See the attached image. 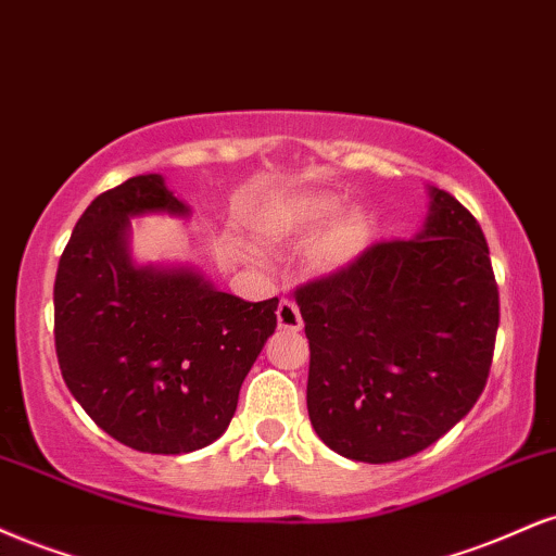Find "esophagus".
Listing matches in <instances>:
<instances>
[{
    "label": "esophagus",
    "instance_id": "1",
    "mask_svg": "<svg viewBox=\"0 0 556 556\" xmlns=\"http://www.w3.org/2000/svg\"><path fill=\"white\" fill-rule=\"evenodd\" d=\"M277 324L285 331H300L303 329V316H300L298 305L292 300H282L277 307Z\"/></svg>",
    "mask_w": 556,
    "mask_h": 556
}]
</instances>
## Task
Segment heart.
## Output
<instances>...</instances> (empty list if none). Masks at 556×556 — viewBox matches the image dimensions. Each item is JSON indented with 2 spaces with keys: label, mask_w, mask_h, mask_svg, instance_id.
<instances>
[{
  "label": "heart",
  "mask_w": 556,
  "mask_h": 556,
  "mask_svg": "<svg viewBox=\"0 0 556 556\" xmlns=\"http://www.w3.org/2000/svg\"><path fill=\"white\" fill-rule=\"evenodd\" d=\"M339 210V199L329 193H313V197L292 199L269 212L264 223V232L271 240L307 238L316 232L333 212ZM372 243V225L365 212L344 210L333 217L326 232L318 240L316 261L320 269L337 271L357 261Z\"/></svg>",
  "instance_id": "1"
}]
</instances>
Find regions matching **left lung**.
<instances>
[{"mask_svg":"<svg viewBox=\"0 0 556 556\" xmlns=\"http://www.w3.org/2000/svg\"><path fill=\"white\" fill-rule=\"evenodd\" d=\"M311 344L307 414L339 456L391 464L430 447L490 376L500 292L473 214L430 186L412 240L370 245L295 292Z\"/></svg>","mask_w":556,"mask_h":556,"instance_id":"left-lung-1","label":"left lung"}]
</instances>
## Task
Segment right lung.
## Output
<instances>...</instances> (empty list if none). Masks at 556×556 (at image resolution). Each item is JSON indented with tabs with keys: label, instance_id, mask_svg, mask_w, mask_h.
I'll return each mask as SVG.
<instances>
[{
	"label": "right lung",
	"instance_id": "add662e5",
	"mask_svg": "<svg viewBox=\"0 0 556 556\" xmlns=\"http://www.w3.org/2000/svg\"><path fill=\"white\" fill-rule=\"evenodd\" d=\"M157 212H191L157 173L92 199L59 258L53 339L66 388L100 430L180 456L227 430L279 300L245 303L193 266H139L131 217Z\"/></svg>",
	"mask_w": 556,
	"mask_h": 556
}]
</instances>
